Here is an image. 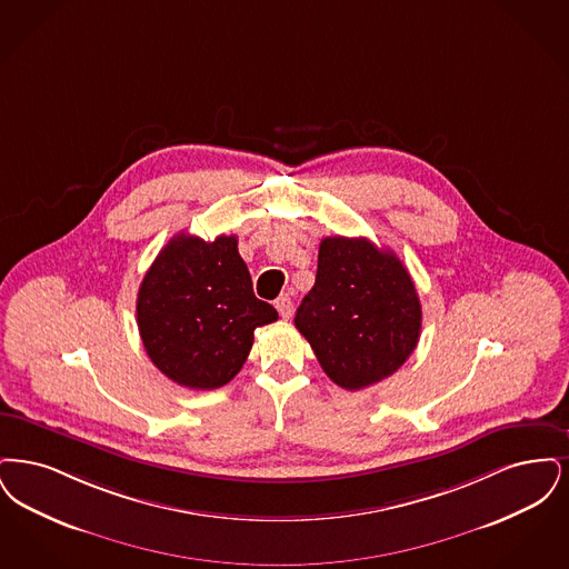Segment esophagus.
Instances as JSON below:
<instances>
[{
    "instance_id": "obj_1",
    "label": "esophagus",
    "mask_w": 569,
    "mask_h": 569,
    "mask_svg": "<svg viewBox=\"0 0 569 569\" xmlns=\"http://www.w3.org/2000/svg\"><path fill=\"white\" fill-rule=\"evenodd\" d=\"M276 310L280 312V317L282 319H291L293 317V312H296V303H293V299L291 296H280L276 299Z\"/></svg>"
}]
</instances>
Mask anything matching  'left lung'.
Segmentation results:
<instances>
[{
  "instance_id": "1",
  "label": "left lung",
  "mask_w": 569,
  "mask_h": 569,
  "mask_svg": "<svg viewBox=\"0 0 569 569\" xmlns=\"http://www.w3.org/2000/svg\"><path fill=\"white\" fill-rule=\"evenodd\" d=\"M419 296L396 252L366 238H325L310 293L296 327L325 373L359 391L396 373L417 348Z\"/></svg>"
}]
</instances>
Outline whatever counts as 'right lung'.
I'll list each match as a JSON object with an SVG mask.
<instances>
[{"label": "right lung", "mask_w": 569, "mask_h": 569, "mask_svg": "<svg viewBox=\"0 0 569 569\" xmlns=\"http://www.w3.org/2000/svg\"><path fill=\"white\" fill-rule=\"evenodd\" d=\"M138 329L150 361L180 387L210 391L242 370L254 329L278 319L252 293L236 236L178 233L138 291Z\"/></svg>", "instance_id": "obj_1"}]
</instances>
